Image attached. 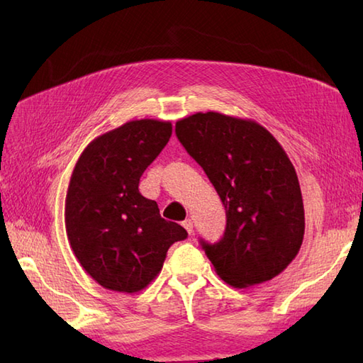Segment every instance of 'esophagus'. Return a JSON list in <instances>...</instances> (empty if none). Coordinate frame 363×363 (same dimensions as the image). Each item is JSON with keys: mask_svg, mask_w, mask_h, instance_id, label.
Wrapping results in <instances>:
<instances>
[{"mask_svg": "<svg viewBox=\"0 0 363 363\" xmlns=\"http://www.w3.org/2000/svg\"><path fill=\"white\" fill-rule=\"evenodd\" d=\"M182 226L186 228V230H187V233H189L190 235L194 234V221H191L190 218H189V220H186V221H184V223H182Z\"/></svg>", "mask_w": 363, "mask_h": 363, "instance_id": "34e87169", "label": "esophagus"}]
</instances>
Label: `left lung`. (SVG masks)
Segmentation results:
<instances>
[{
	"label": "left lung",
	"mask_w": 363,
	"mask_h": 363,
	"mask_svg": "<svg viewBox=\"0 0 363 363\" xmlns=\"http://www.w3.org/2000/svg\"><path fill=\"white\" fill-rule=\"evenodd\" d=\"M176 135L226 209L221 240L201 242L215 273L235 289L281 274L304 237L299 181L281 143L257 121L213 111L177 120Z\"/></svg>",
	"instance_id": "obj_1"
}]
</instances>
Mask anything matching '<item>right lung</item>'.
Wrapping results in <instances>:
<instances>
[{"mask_svg":"<svg viewBox=\"0 0 363 363\" xmlns=\"http://www.w3.org/2000/svg\"><path fill=\"white\" fill-rule=\"evenodd\" d=\"M172 128V121L130 120L94 138L73 168L67 237L81 267L107 290H143L160 273L169 246L187 237L138 191L140 176L168 143Z\"/></svg>","mask_w":363,"mask_h":363,"instance_id":"1","label":"right lung"}]
</instances>
